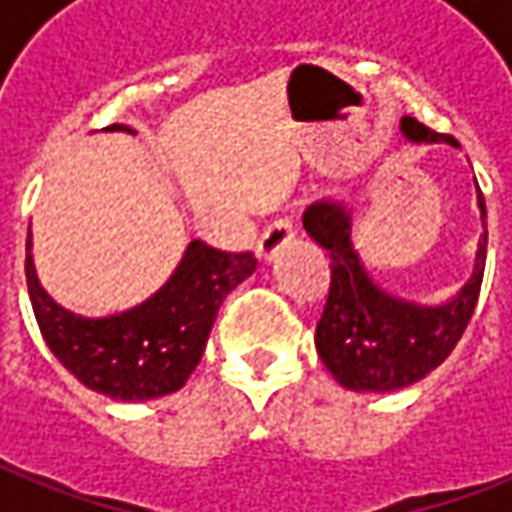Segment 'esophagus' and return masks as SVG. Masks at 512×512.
<instances>
[{
    "label": "esophagus",
    "instance_id": "esophagus-1",
    "mask_svg": "<svg viewBox=\"0 0 512 512\" xmlns=\"http://www.w3.org/2000/svg\"><path fill=\"white\" fill-rule=\"evenodd\" d=\"M291 238H294V221H291V218H277V221H271L269 227L263 229L260 241H257V257H260V260H271V257L283 249L285 243L291 241Z\"/></svg>",
    "mask_w": 512,
    "mask_h": 512
}]
</instances>
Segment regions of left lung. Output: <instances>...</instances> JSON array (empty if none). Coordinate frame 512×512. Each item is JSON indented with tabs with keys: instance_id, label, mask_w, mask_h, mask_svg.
I'll use <instances>...</instances> for the list:
<instances>
[{
	"instance_id": "8db88e82",
	"label": "left lung",
	"mask_w": 512,
	"mask_h": 512,
	"mask_svg": "<svg viewBox=\"0 0 512 512\" xmlns=\"http://www.w3.org/2000/svg\"><path fill=\"white\" fill-rule=\"evenodd\" d=\"M403 137L412 142H448L415 117L401 120ZM479 212L485 235L479 241L474 274L446 305H415L398 300L370 280L350 241V212L336 201L311 204L302 215V227L330 257V288L325 311L316 322V353L330 375L344 389L356 392H392L415 384L437 370L457 347L474 316L485 255H488V212L479 190Z\"/></svg>"
}]
</instances>
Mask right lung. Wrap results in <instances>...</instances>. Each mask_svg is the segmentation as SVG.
I'll return each mask as SVG.
<instances>
[{"instance_id": "obj_1", "label": "right lung", "mask_w": 512, "mask_h": 512, "mask_svg": "<svg viewBox=\"0 0 512 512\" xmlns=\"http://www.w3.org/2000/svg\"><path fill=\"white\" fill-rule=\"evenodd\" d=\"M106 131H131L114 123ZM27 232V291L38 330L83 387L114 401H154L184 387L198 367L221 302L252 277V252H221L193 241L154 297L123 314L86 319L61 308L41 288Z\"/></svg>"}]
</instances>
